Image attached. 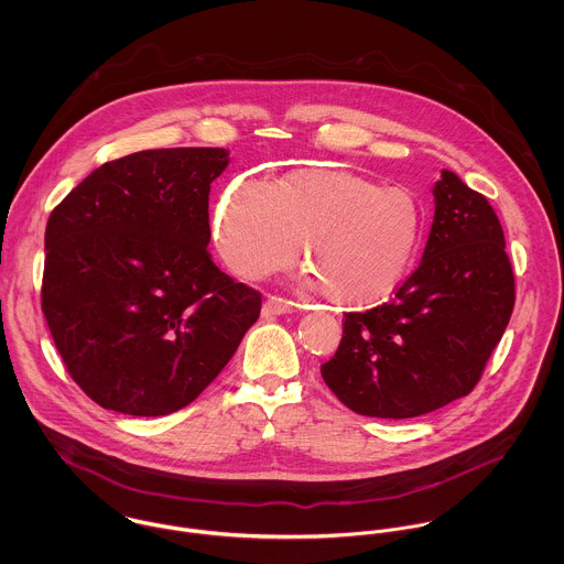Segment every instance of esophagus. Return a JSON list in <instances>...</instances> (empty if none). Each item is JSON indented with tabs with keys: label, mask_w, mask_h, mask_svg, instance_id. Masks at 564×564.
I'll use <instances>...</instances> for the list:
<instances>
[{
	"label": "esophagus",
	"mask_w": 564,
	"mask_h": 564,
	"mask_svg": "<svg viewBox=\"0 0 564 564\" xmlns=\"http://www.w3.org/2000/svg\"><path fill=\"white\" fill-rule=\"evenodd\" d=\"M291 311H293V302H289L284 297H278V295L267 297V302L262 304V315L264 317H280V315H286Z\"/></svg>",
	"instance_id": "1"
}]
</instances>
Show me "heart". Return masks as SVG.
Listing matches in <instances>:
<instances>
[{"instance_id": "b5f03b06", "label": "heart", "mask_w": 564, "mask_h": 564, "mask_svg": "<svg viewBox=\"0 0 564 564\" xmlns=\"http://www.w3.org/2000/svg\"><path fill=\"white\" fill-rule=\"evenodd\" d=\"M421 230L410 191L338 169H300L275 186L239 180L217 213V247L235 273L260 280L284 271L304 242L325 295L343 306L391 295L416 258Z\"/></svg>"}]
</instances>
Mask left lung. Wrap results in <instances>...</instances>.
Here are the masks:
<instances>
[{
  "instance_id": "obj_1",
  "label": "left lung",
  "mask_w": 564,
  "mask_h": 564,
  "mask_svg": "<svg viewBox=\"0 0 564 564\" xmlns=\"http://www.w3.org/2000/svg\"><path fill=\"white\" fill-rule=\"evenodd\" d=\"M434 224L421 264L395 295L345 313L329 391L365 416L410 419L469 395L514 308L501 224L454 171L434 186Z\"/></svg>"
}]
</instances>
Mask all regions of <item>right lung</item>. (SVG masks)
<instances>
[{"mask_svg":"<svg viewBox=\"0 0 564 564\" xmlns=\"http://www.w3.org/2000/svg\"><path fill=\"white\" fill-rule=\"evenodd\" d=\"M221 148L104 162L52 210L41 308L82 391L161 416L193 402L258 322L262 295L208 253Z\"/></svg>","mask_w":564,"mask_h":564,"instance_id":"add662e5","label":"right lung"}]
</instances>
